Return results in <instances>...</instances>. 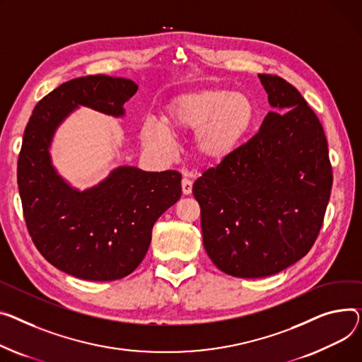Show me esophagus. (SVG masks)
<instances>
[{
  "label": "esophagus",
  "mask_w": 362,
  "mask_h": 362,
  "mask_svg": "<svg viewBox=\"0 0 362 362\" xmlns=\"http://www.w3.org/2000/svg\"><path fill=\"white\" fill-rule=\"evenodd\" d=\"M192 180L190 179H187V177H183L182 179V192H183V195H190L192 194Z\"/></svg>",
  "instance_id": "34e87169"
}]
</instances>
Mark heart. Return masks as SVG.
Listing matches in <instances>:
<instances>
[{"mask_svg": "<svg viewBox=\"0 0 362 362\" xmlns=\"http://www.w3.org/2000/svg\"><path fill=\"white\" fill-rule=\"evenodd\" d=\"M257 119L250 95L227 88H202L167 103L163 122L175 134H194L195 156L205 164H221L243 146ZM166 129V130H167ZM158 124L142 127V139L158 150L170 147V134Z\"/></svg>", "mask_w": 362, "mask_h": 362, "instance_id": "1", "label": "heart"}]
</instances>
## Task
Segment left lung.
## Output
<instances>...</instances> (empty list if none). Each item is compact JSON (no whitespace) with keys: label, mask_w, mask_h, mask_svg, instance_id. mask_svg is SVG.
Masks as SVG:
<instances>
[{"label":"left lung","mask_w":362,"mask_h":362,"mask_svg":"<svg viewBox=\"0 0 362 362\" xmlns=\"http://www.w3.org/2000/svg\"><path fill=\"white\" fill-rule=\"evenodd\" d=\"M259 78L275 110L192 189L204 247L216 268L235 278L269 276L304 257L322 228L333 182L316 113L284 78Z\"/></svg>","instance_id":"left-lung-1"}]
</instances>
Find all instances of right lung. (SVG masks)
I'll list each match as a JSON object with an SVG mask.
<instances>
[{
	"label": "right lung",
	"instance_id": "1",
	"mask_svg": "<svg viewBox=\"0 0 362 362\" xmlns=\"http://www.w3.org/2000/svg\"><path fill=\"white\" fill-rule=\"evenodd\" d=\"M136 90L128 78H74L45 95L24 129L17 183L29 234L47 262L80 279L115 281L134 272L147 255L154 223L182 195V175L175 170L120 165L99 185L78 190L52 164L54 135L78 106L119 117Z\"/></svg>",
	"mask_w": 362,
	"mask_h": 362
}]
</instances>
